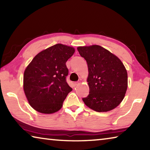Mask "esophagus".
I'll return each mask as SVG.
<instances>
[{"instance_id":"obj_1","label":"esophagus","mask_w":150,"mask_h":150,"mask_svg":"<svg viewBox=\"0 0 150 150\" xmlns=\"http://www.w3.org/2000/svg\"><path fill=\"white\" fill-rule=\"evenodd\" d=\"M79 83H80L79 81H77V82H75V86H77L78 85H79Z\"/></svg>"}]
</instances>
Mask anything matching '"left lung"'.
Listing matches in <instances>:
<instances>
[{
  "instance_id": "1",
  "label": "left lung",
  "mask_w": 150,
  "mask_h": 150,
  "mask_svg": "<svg viewBox=\"0 0 150 150\" xmlns=\"http://www.w3.org/2000/svg\"><path fill=\"white\" fill-rule=\"evenodd\" d=\"M88 65L89 94L83 98L88 107L107 112L120 105L128 87V74L122 62L107 50L97 45L77 47Z\"/></svg>"
}]
</instances>
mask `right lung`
I'll use <instances>...</instances> for the list:
<instances>
[{
  "instance_id": "add662e5",
  "label": "right lung",
  "mask_w": 150,
  "mask_h": 150,
  "mask_svg": "<svg viewBox=\"0 0 150 150\" xmlns=\"http://www.w3.org/2000/svg\"><path fill=\"white\" fill-rule=\"evenodd\" d=\"M75 49L61 44L40 52L24 73V91L32 107L39 112L52 114L60 110L72 91L66 81V62Z\"/></svg>"
}]
</instances>
